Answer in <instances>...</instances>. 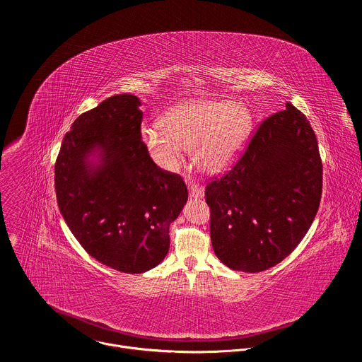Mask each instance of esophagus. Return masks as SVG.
<instances>
[{
    "mask_svg": "<svg viewBox=\"0 0 362 362\" xmlns=\"http://www.w3.org/2000/svg\"><path fill=\"white\" fill-rule=\"evenodd\" d=\"M187 189H189L190 197H193V199H202V197L204 196V192H203L202 186H199V185L194 183V182H189V183H187Z\"/></svg>",
    "mask_w": 362,
    "mask_h": 362,
    "instance_id": "obj_1",
    "label": "esophagus"
}]
</instances>
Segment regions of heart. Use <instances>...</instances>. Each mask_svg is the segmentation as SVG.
Here are the masks:
<instances>
[{"mask_svg":"<svg viewBox=\"0 0 362 362\" xmlns=\"http://www.w3.org/2000/svg\"><path fill=\"white\" fill-rule=\"evenodd\" d=\"M253 127L252 112L236 101L190 100L170 109L162 124L144 126L141 141L150 158L165 170L176 169L187 148L208 173L226 170Z\"/></svg>","mask_w":362,"mask_h":362,"instance_id":"obj_1","label":"heart"}]
</instances>
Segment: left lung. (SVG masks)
<instances>
[{
	"label": "left lung",
	"instance_id": "obj_1",
	"mask_svg": "<svg viewBox=\"0 0 362 362\" xmlns=\"http://www.w3.org/2000/svg\"><path fill=\"white\" fill-rule=\"evenodd\" d=\"M321 193L315 133L286 103L256 130L233 169L206 187L219 261L249 274L278 265L311 228Z\"/></svg>",
	"mask_w": 362,
	"mask_h": 362
}]
</instances>
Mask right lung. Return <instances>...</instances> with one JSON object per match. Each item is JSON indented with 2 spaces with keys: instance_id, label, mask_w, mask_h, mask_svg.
<instances>
[{
  "instance_id": "obj_1",
  "label": "right lung",
  "mask_w": 362,
  "mask_h": 362,
  "mask_svg": "<svg viewBox=\"0 0 362 362\" xmlns=\"http://www.w3.org/2000/svg\"><path fill=\"white\" fill-rule=\"evenodd\" d=\"M140 106L139 97L117 94L76 119L54 176L71 233L94 259L124 274L146 272L165 259L169 226L187 202L182 177L148 156Z\"/></svg>"
}]
</instances>
